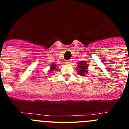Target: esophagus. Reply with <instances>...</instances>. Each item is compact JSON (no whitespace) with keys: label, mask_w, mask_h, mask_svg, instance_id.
Wrapping results in <instances>:
<instances>
[{"label":"esophagus","mask_w":129,"mask_h":129,"mask_svg":"<svg viewBox=\"0 0 129 129\" xmlns=\"http://www.w3.org/2000/svg\"><path fill=\"white\" fill-rule=\"evenodd\" d=\"M71 60H67V61H66V63L67 64H70L71 63Z\"/></svg>","instance_id":"obj_1"}]
</instances>
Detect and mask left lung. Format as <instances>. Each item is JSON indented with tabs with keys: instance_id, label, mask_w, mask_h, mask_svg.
I'll return each mask as SVG.
<instances>
[{
	"instance_id": "left-lung-1",
	"label": "left lung",
	"mask_w": 129,
	"mask_h": 129,
	"mask_svg": "<svg viewBox=\"0 0 129 129\" xmlns=\"http://www.w3.org/2000/svg\"><path fill=\"white\" fill-rule=\"evenodd\" d=\"M78 68H76L77 73L80 76H86V74L88 72V65L85 61H79L77 63Z\"/></svg>"
}]
</instances>
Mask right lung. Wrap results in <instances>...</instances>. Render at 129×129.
Masks as SVG:
<instances>
[{
  "mask_svg": "<svg viewBox=\"0 0 129 129\" xmlns=\"http://www.w3.org/2000/svg\"><path fill=\"white\" fill-rule=\"evenodd\" d=\"M57 67V68H58ZM57 64H54L53 62V63L52 64H51L50 65V72H51L52 73V72L53 71H54V70H57Z\"/></svg>",
  "mask_w": 129,
  "mask_h": 129,
  "instance_id": "obj_1",
  "label": "right lung"
}]
</instances>
